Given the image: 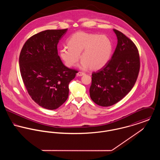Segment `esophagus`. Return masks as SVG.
<instances>
[{
	"label": "esophagus",
	"instance_id": "34e87169",
	"mask_svg": "<svg viewBox=\"0 0 160 160\" xmlns=\"http://www.w3.org/2000/svg\"><path fill=\"white\" fill-rule=\"evenodd\" d=\"M84 74H85L84 72H81V71H79V72H78L77 73V76H83V75H84Z\"/></svg>",
	"mask_w": 160,
	"mask_h": 160
}]
</instances>
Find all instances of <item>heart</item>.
<instances>
[{"label": "heart", "mask_w": 160, "mask_h": 160, "mask_svg": "<svg viewBox=\"0 0 160 160\" xmlns=\"http://www.w3.org/2000/svg\"><path fill=\"white\" fill-rule=\"evenodd\" d=\"M67 45L68 48L64 47L60 49V57L69 68L76 65L80 56V68L101 69L108 63L113 51V43L109 37L84 31L72 34Z\"/></svg>", "instance_id": "b5f03b06"}]
</instances>
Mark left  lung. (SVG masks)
<instances>
[{
    "mask_svg": "<svg viewBox=\"0 0 160 160\" xmlns=\"http://www.w3.org/2000/svg\"><path fill=\"white\" fill-rule=\"evenodd\" d=\"M118 39L114 53L108 63L92 74L90 96L102 107H109L122 99L134 87L139 72L137 47L121 32L113 29Z\"/></svg>",
    "mask_w": 160,
    "mask_h": 160,
    "instance_id": "1",
    "label": "left lung"
}]
</instances>
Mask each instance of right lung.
<instances>
[{
  "mask_svg": "<svg viewBox=\"0 0 160 160\" xmlns=\"http://www.w3.org/2000/svg\"><path fill=\"white\" fill-rule=\"evenodd\" d=\"M68 29H48L31 36L19 57L24 84L39 106L55 110L68 97V85L78 71L65 67L58 55L57 45Z\"/></svg>",
  "mask_w": 160,
  "mask_h": 160,
  "instance_id": "1",
  "label": "right lung"
}]
</instances>
